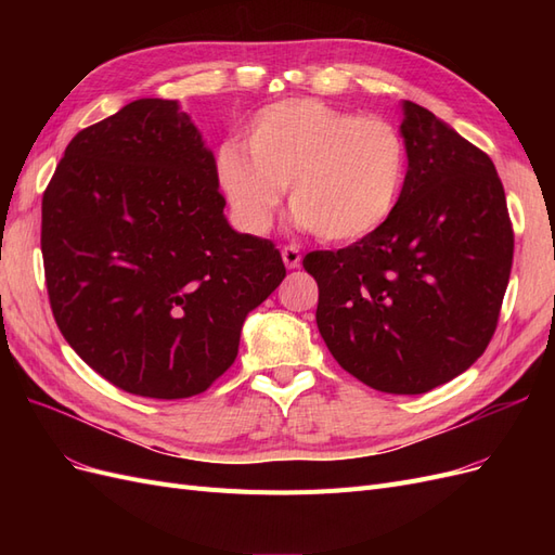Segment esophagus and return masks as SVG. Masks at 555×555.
<instances>
[{
    "mask_svg": "<svg viewBox=\"0 0 555 555\" xmlns=\"http://www.w3.org/2000/svg\"><path fill=\"white\" fill-rule=\"evenodd\" d=\"M282 261L287 268H298L300 266V249L296 245H284L282 247Z\"/></svg>",
    "mask_w": 555,
    "mask_h": 555,
    "instance_id": "obj_1",
    "label": "esophagus"
}]
</instances>
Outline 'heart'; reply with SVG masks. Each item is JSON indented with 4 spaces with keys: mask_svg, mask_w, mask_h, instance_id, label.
I'll return each mask as SVG.
<instances>
[{
    "mask_svg": "<svg viewBox=\"0 0 555 555\" xmlns=\"http://www.w3.org/2000/svg\"><path fill=\"white\" fill-rule=\"evenodd\" d=\"M245 146L220 145L215 178L249 233L273 224L289 188L298 227L326 243L382 229L405 190L408 143L382 117H359L319 99H284L251 115Z\"/></svg>",
    "mask_w": 555,
    "mask_h": 555,
    "instance_id": "1",
    "label": "heart"
}]
</instances>
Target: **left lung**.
Here are the masks:
<instances>
[{
    "instance_id": "left-lung-1",
    "label": "left lung",
    "mask_w": 555,
    "mask_h": 555,
    "mask_svg": "<svg viewBox=\"0 0 555 555\" xmlns=\"http://www.w3.org/2000/svg\"><path fill=\"white\" fill-rule=\"evenodd\" d=\"M408 180L382 229L317 249V328L349 375L384 393H426L489 347L514 233L491 157L424 106L402 102Z\"/></svg>"
}]
</instances>
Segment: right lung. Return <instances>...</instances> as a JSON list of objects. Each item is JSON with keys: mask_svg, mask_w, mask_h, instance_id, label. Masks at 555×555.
<instances>
[{"mask_svg": "<svg viewBox=\"0 0 555 555\" xmlns=\"http://www.w3.org/2000/svg\"><path fill=\"white\" fill-rule=\"evenodd\" d=\"M224 206L215 157L171 99H137L66 145L41 204L48 298L64 340L117 389L206 391L287 275Z\"/></svg>", "mask_w": 555, "mask_h": 555, "instance_id": "1", "label": "right lung"}]
</instances>
